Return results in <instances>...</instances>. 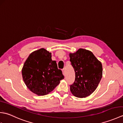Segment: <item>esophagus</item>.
Wrapping results in <instances>:
<instances>
[{
	"mask_svg": "<svg viewBox=\"0 0 123 123\" xmlns=\"http://www.w3.org/2000/svg\"><path fill=\"white\" fill-rule=\"evenodd\" d=\"M62 73H63V74L64 75H65V70H64V69H62Z\"/></svg>",
	"mask_w": 123,
	"mask_h": 123,
	"instance_id": "esophagus-1",
	"label": "esophagus"
}]
</instances>
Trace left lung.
Segmentation results:
<instances>
[{
    "label": "left lung",
    "instance_id": "left-lung-1",
    "mask_svg": "<svg viewBox=\"0 0 123 123\" xmlns=\"http://www.w3.org/2000/svg\"><path fill=\"white\" fill-rule=\"evenodd\" d=\"M70 61L74 67L75 78L70 85V91L74 96L85 98L94 92L103 75L102 64L91 51L79 49L70 53Z\"/></svg>",
    "mask_w": 123,
    "mask_h": 123
}]
</instances>
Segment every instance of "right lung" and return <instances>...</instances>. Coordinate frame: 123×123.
Segmentation results:
<instances>
[{
	"mask_svg": "<svg viewBox=\"0 0 123 123\" xmlns=\"http://www.w3.org/2000/svg\"><path fill=\"white\" fill-rule=\"evenodd\" d=\"M51 53L42 48L33 52L26 60L22 68L23 80L32 92L44 96L54 90L60 80L64 79L55 61H52Z\"/></svg>",
	"mask_w": 123,
	"mask_h": 123,
	"instance_id": "add662e5",
	"label": "right lung"
}]
</instances>
